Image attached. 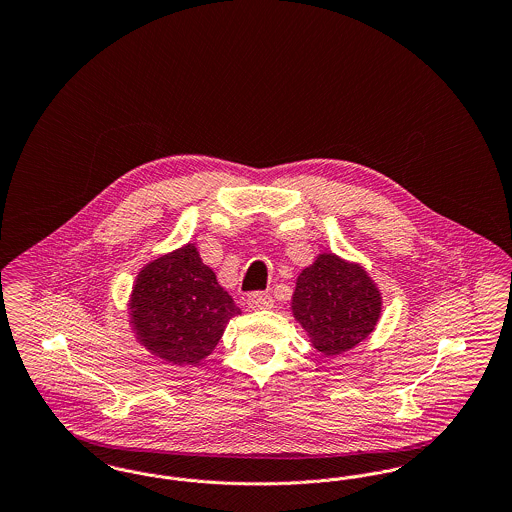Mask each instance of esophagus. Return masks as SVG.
<instances>
[{
	"label": "esophagus",
	"instance_id": "34e87169",
	"mask_svg": "<svg viewBox=\"0 0 512 512\" xmlns=\"http://www.w3.org/2000/svg\"><path fill=\"white\" fill-rule=\"evenodd\" d=\"M247 305H249V309H253V311H265V309H272L274 299H272L270 293L253 292L249 293V297H247Z\"/></svg>",
	"mask_w": 512,
	"mask_h": 512
}]
</instances>
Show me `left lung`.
<instances>
[{
    "instance_id": "8db88e82",
    "label": "left lung",
    "mask_w": 512,
    "mask_h": 512,
    "mask_svg": "<svg viewBox=\"0 0 512 512\" xmlns=\"http://www.w3.org/2000/svg\"><path fill=\"white\" fill-rule=\"evenodd\" d=\"M292 313L313 347L334 357L370 336L382 313V295L361 265L320 253L297 276Z\"/></svg>"
}]
</instances>
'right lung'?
Segmentation results:
<instances>
[{
	"label": "right lung",
	"instance_id": "right-lung-1",
	"mask_svg": "<svg viewBox=\"0 0 512 512\" xmlns=\"http://www.w3.org/2000/svg\"><path fill=\"white\" fill-rule=\"evenodd\" d=\"M128 309L136 340L155 357L180 366H195L211 355L228 320L242 313L194 244L147 263Z\"/></svg>",
	"mask_w": 512,
	"mask_h": 512
}]
</instances>
